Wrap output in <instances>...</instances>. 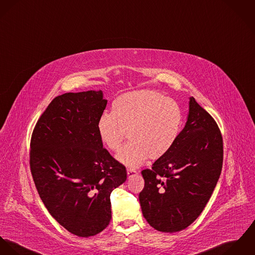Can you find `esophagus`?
<instances>
[{
  "label": "esophagus",
  "mask_w": 255,
  "mask_h": 255,
  "mask_svg": "<svg viewBox=\"0 0 255 255\" xmlns=\"http://www.w3.org/2000/svg\"><path fill=\"white\" fill-rule=\"evenodd\" d=\"M137 174V171L134 169H127V175H128V178H131L132 176L136 175Z\"/></svg>",
  "instance_id": "esophagus-1"
}]
</instances>
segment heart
<instances>
[{"instance_id": "obj_1", "label": "heart", "mask_w": 255, "mask_h": 255, "mask_svg": "<svg viewBox=\"0 0 255 255\" xmlns=\"http://www.w3.org/2000/svg\"><path fill=\"white\" fill-rule=\"evenodd\" d=\"M183 121L179 106L152 90H138L117 97L113 113L104 112L98 119L100 140L111 150H117L125 138L129 142L116 154L121 164L135 168L148 157L165 156L180 134Z\"/></svg>"}]
</instances>
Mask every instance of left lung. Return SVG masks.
Instances as JSON below:
<instances>
[{
    "label": "left lung",
    "mask_w": 255,
    "mask_h": 255,
    "mask_svg": "<svg viewBox=\"0 0 255 255\" xmlns=\"http://www.w3.org/2000/svg\"><path fill=\"white\" fill-rule=\"evenodd\" d=\"M222 164L220 130L191 97L187 122L175 144L151 169L141 171L144 187L139 199L147 223L164 233L190 226L211 197Z\"/></svg>",
    "instance_id": "8db88e82"
}]
</instances>
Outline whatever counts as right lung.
<instances>
[{"instance_id": "1", "label": "right lung", "mask_w": 255, "mask_h": 255, "mask_svg": "<svg viewBox=\"0 0 255 255\" xmlns=\"http://www.w3.org/2000/svg\"><path fill=\"white\" fill-rule=\"evenodd\" d=\"M108 101L103 91L66 93L39 118L30 142V168L39 196L68 232L88 238L112 219L111 194L126 168L104 148L97 122Z\"/></svg>"}]
</instances>
